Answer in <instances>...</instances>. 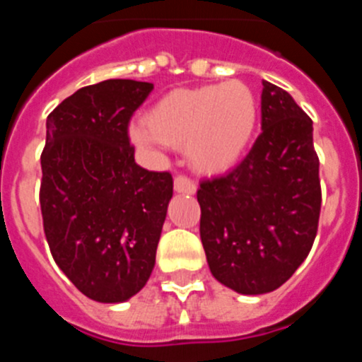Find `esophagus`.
Listing matches in <instances>:
<instances>
[{
	"instance_id": "obj_1",
	"label": "esophagus",
	"mask_w": 362,
	"mask_h": 362,
	"mask_svg": "<svg viewBox=\"0 0 362 362\" xmlns=\"http://www.w3.org/2000/svg\"><path fill=\"white\" fill-rule=\"evenodd\" d=\"M174 190L177 192V194H196L197 187L196 183L192 181V179L185 177V175H177V177L174 179Z\"/></svg>"
}]
</instances>
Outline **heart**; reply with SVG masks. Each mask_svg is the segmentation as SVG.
I'll return each instance as SVG.
<instances>
[{
    "label": "heart",
    "instance_id": "b5f03b06",
    "mask_svg": "<svg viewBox=\"0 0 362 362\" xmlns=\"http://www.w3.org/2000/svg\"><path fill=\"white\" fill-rule=\"evenodd\" d=\"M259 119L257 95L246 83L177 88L161 98L136 127L137 143H163L187 150L196 170L219 174L238 165L254 137Z\"/></svg>",
    "mask_w": 362,
    "mask_h": 362
}]
</instances>
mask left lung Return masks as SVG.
<instances>
[{"label":"left lung","mask_w":362,"mask_h":362,"mask_svg":"<svg viewBox=\"0 0 362 362\" xmlns=\"http://www.w3.org/2000/svg\"><path fill=\"white\" fill-rule=\"evenodd\" d=\"M261 129L232 172L204 179L197 190L210 272L245 296L274 292L293 276L312 250L321 214L312 119L268 81Z\"/></svg>","instance_id":"obj_1"}]
</instances>
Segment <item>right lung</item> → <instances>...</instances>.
Returning <instances> with one entry per match:
<instances>
[{
    "label": "right lung",
    "instance_id": "1",
    "mask_svg": "<svg viewBox=\"0 0 362 362\" xmlns=\"http://www.w3.org/2000/svg\"><path fill=\"white\" fill-rule=\"evenodd\" d=\"M152 83L83 86L47 117L40 204L52 257L98 303H123L156 264L174 181L134 159L129 123Z\"/></svg>",
    "mask_w": 362,
    "mask_h": 362
}]
</instances>
